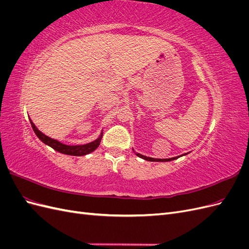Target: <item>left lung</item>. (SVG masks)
Here are the masks:
<instances>
[{"label": "left lung", "mask_w": 249, "mask_h": 249, "mask_svg": "<svg viewBox=\"0 0 249 249\" xmlns=\"http://www.w3.org/2000/svg\"><path fill=\"white\" fill-rule=\"evenodd\" d=\"M133 152L135 153V155L138 156L139 158H141V159H143V160H146V161H150V162H169V161H173V160L178 159V158H179V157H182V156L187 155V154H184V155H180V156H178V157L169 158V159H155V158H150V157H146V156H143V155H141V154H138V153L135 152L134 149H133Z\"/></svg>", "instance_id": "left-lung-1"}]
</instances>
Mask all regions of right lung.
<instances>
[{"mask_svg":"<svg viewBox=\"0 0 249 249\" xmlns=\"http://www.w3.org/2000/svg\"><path fill=\"white\" fill-rule=\"evenodd\" d=\"M30 123H31L32 129H33L34 133L36 134V136L38 137L39 140H41L44 144L52 147L53 149H55L58 153L69 155V156L81 157V156H85V155H88L90 153L94 152V150L99 147L102 137H103V131H102L100 136L92 142H89V143H86V144H82V145H67L56 139H53V138L47 136V135H44L42 132H40L38 129H37L36 125L33 124L31 119H30Z\"/></svg>","mask_w":249,"mask_h":249,"instance_id":"right-lung-1","label":"right lung"}]
</instances>
